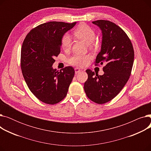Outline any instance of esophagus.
Segmentation results:
<instances>
[{
    "label": "esophagus",
    "instance_id": "34e87169",
    "mask_svg": "<svg viewBox=\"0 0 151 151\" xmlns=\"http://www.w3.org/2000/svg\"><path fill=\"white\" fill-rule=\"evenodd\" d=\"M81 71V70L80 68H75V71L76 74L78 73H80Z\"/></svg>",
    "mask_w": 151,
    "mask_h": 151
}]
</instances>
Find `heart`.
Wrapping results in <instances>:
<instances>
[{
  "label": "heart",
  "instance_id": "obj_1",
  "mask_svg": "<svg viewBox=\"0 0 151 151\" xmlns=\"http://www.w3.org/2000/svg\"><path fill=\"white\" fill-rule=\"evenodd\" d=\"M73 34L76 38L81 40L87 44H89L90 46H96L97 45L94 40L96 37L94 30L85 23L79 24L73 30ZM60 43L62 48L67 51L71 48L72 40L68 34L65 33L62 36ZM91 59V55L89 54H75L68 59V62L72 65L83 67L88 65Z\"/></svg>",
  "mask_w": 151,
  "mask_h": 151
}]
</instances>
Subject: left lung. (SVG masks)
Masks as SVG:
<instances>
[{
    "instance_id": "obj_1",
    "label": "left lung",
    "mask_w": 151,
    "mask_h": 151,
    "mask_svg": "<svg viewBox=\"0 0 151 151\" xmlns=\"http://www.w3.org/2000/svg\"><path fill=\"white\" fill-rule=\"evenodd\" d=\"M102 31V43L95 65L105 63L104 74L86 70L88 78L84 89L87 97L97 104H104L121 92L131 75L134 50L130 39L115 23L107 20L92 22Z\"/></svg>"
}]
</instances>
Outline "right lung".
<instances>
[{"instance_id":"right-lung-1","label":"right lung","mask_w":151,"mask_h":151,"mask_svg":"<svg viewBox=\"0 0 151 151\" xmlns=\"http://www.w3.org/2000/svg\"><path fill=\"white\" fill-rule=\"evenodd\" d=\"M76 22L51 21L30 30L22 43L21 68L29 89L41 101L54 105L64 99L75 75L72 67L52 69L61 38Z\"/></svg>"}]
</instances>
